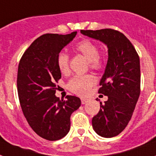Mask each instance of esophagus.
<instances>
[{"mask_svg":"<svg viewBox=\"0 0 156 156\" xmlns=\"http://www.w3.org/2000/svg\"><path fill=\"white\" fill-rule=\"evenodd\" d=\"M88 101H89V99H87V98H82L81 99L82 104H85V103H87Z\"/></svg>","mask_w":156,"mask_h":156,"instance_id":"esophagus-1","label":"esophagus"}]
</instances>
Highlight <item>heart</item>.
Segmentation results:
<instances>
[{
    "label": "heart",
    "instance_id": "1",
    "mask_svg": "<svg viewBox=\"0 0 156 156\" xmlns=\"http://www.w3.org/2000/svg\"><path fill=\"white\" fill-rule=\"evenodd\" d=\"M75 52L86 58L91 69L99 70L104 63V57L98 52V47L95 42L90 40H83L77 43L73 47ZM57 65L62 73H67L69 70V56L65 52H60L57 55ZM95 78L93 75H77L73 77L68 83V88L75 94L86 95L91 87L95 84Z\"/></svg>",
    "mask_w": 156,
    "mask_h": 156
}]
</instances>
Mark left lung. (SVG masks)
<instances>
[{"label":"left lung","instance_id":"obj_1","mask_svg":"<svg viewBox=\"0 0 156 156\" xmlns=\"http://www.w3.org/2000/svg\"><path fill=\"white\" fill-rule=\"evenodd\" d=\"M86 36L107 46L108 60L98 93L107 96L100 101V111L93 117V130L106 138L119 135L130 122L140 93V58L131 41L112 29L81 30ZM97 101L98 99L97 98Z\"/></svg>","mask_w":156,"mask_h":156}]
</instances>
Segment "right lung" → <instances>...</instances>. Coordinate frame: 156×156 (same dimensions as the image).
I'll return each instance as SVG.
<instances>
[{
	"label": "right lung",
	"instance_id": "obj_1",
	"mask_svg": "<svg viewBox=\"0 0 156 156\" xmlns=\"http://www.w3.org/2000/svg\"><path fill=\"white\" fill-rule=\"evenodd\" d=\"M45 34L37 38L20 58L17 91L23 113L35 133L48 140H58L69 133L71 114L81 106L78 97L66 100L55 96L61 78L57 55L76 36Z\"/></svg>",
	"mask_w": 156,
	"mask_h": 156
}]
</instances>
